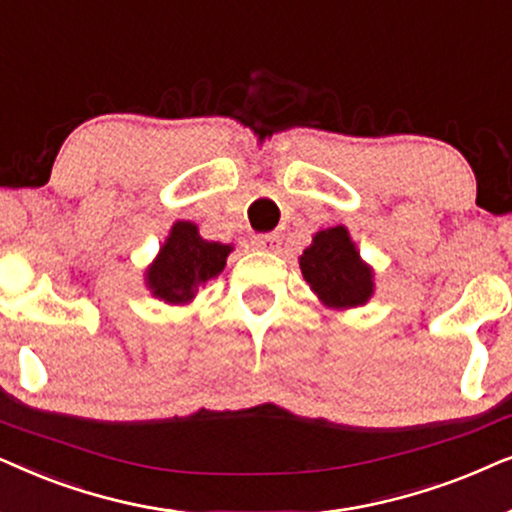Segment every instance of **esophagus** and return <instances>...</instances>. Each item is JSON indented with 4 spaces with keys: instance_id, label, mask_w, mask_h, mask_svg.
<instances>
[{
    "instance_id": "esophagus-1",
    "label": "esophagus",
    "mask_w": 512,
    "mask_h": 512,
    "mask_svg": "<svg viewBox=\"0 0 512 512\" xmlns=\"http://www.w3.org/2000/svg\"><path fill=\"white\" fill-rule=\"evenodd\" d=\"M252 248L262 252H278L281 250V236L278 234H260L252 238Z\"/></svg>"
}]
</instances>
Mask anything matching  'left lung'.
I'll use <instances>...</instances> for the list:
<instances>
[{"label": "left lung", "instance_id": "8db88e82", "mask_svg": "<svg viewBox=\"0 0 512 512\" xmlns=\"http://www.w3.org/2000/svg\"><path fill=\"white\" fill-rule=\"evenodd\" d=\"M299 269L313 295L327 309L346 311L365 306L374 295V269L344 224L320 229L299 255Z\"/></svg>", "mask_w": 512, "mask_h": 512}]
</instances>
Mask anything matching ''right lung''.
Returning a JSON list of instances; mask_svg holds the SVG:
<instances>
[{
  "mask_svg": "<svg viewBox=\"0 0 512 512\" xmlns=\"http://www.w3.org/2000/svg\"><path fill=\"white\" fill-rule=\"evenodd\" d=\"M231 250V243L206 241L194 222L177 220L145 269L147 290L170 306L192 304L203 285L222 274Z\"/></svg>",
  "mask_w": 512,
  "mask_h": 512,
  "instance_id": "right-lung-1",
  "label": "right lung"
}]
</instances>
